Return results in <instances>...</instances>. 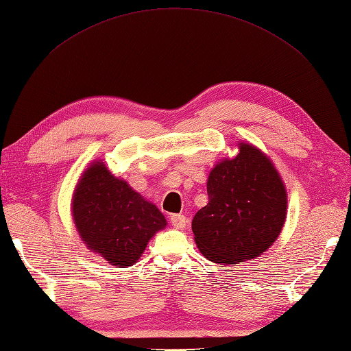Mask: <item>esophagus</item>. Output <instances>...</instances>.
I'll use <instances>...</instances> for the list:
<instances>
[{"mask_svg": "<svg viewBox=\"0 0 351 351\" xmlns=\"http://www.w3.org/2000/svg\"><path fill=\"white\" fill-rule=\"evenodd\" d=\"M169 221H171V223H173V227L177 228V230L184 228L186 227V222H188V221H186V216L184 215H171Z\"/></svg>", "mask_w": 351, "mask_h": 351, "instance_id": "34e87169", "label": "esophagus"}]
</instances>
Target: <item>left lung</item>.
<instances>
[{
    "label": "left lung",
    "mask_w": 351,
    "mask_h": 351,
    "mask_svg": "<svg viewBox=\"0 0 351 351\" xmlns=\"http://www.w3.org/2000/svg\"><path fill=\"white\" fill-rule=\"evenodd\" d=\"M237 149L210 171L208 202L192 221L199 252L222 266L266 252L287 219V189L274 162L254 144Z\"/></svg>",
    "instance_id": "obj_1"
}]
</instances>
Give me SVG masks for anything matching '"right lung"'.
<instances>
[{
	"mask_svg": "<svg viewBox=\"0 0 351 351\" xmlns=\"http://www.w3.org/2000/svg\"><path fill=\"white\" fill-rule=\"evenodd\" d=\"M70 210L82 243L115 267L135 264L152 237L167 227L160 210L112 176L102 160L82 171Z\"/></svg>",
	"mask_w": 351,
	"mask_h": 351,
	"instance_id": "add662e5",
	"label": "right lung"
}]
</instances>
